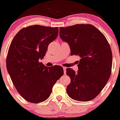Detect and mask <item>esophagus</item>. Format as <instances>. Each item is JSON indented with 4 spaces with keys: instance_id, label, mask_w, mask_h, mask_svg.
<instances>
[{
    "instance_id": "esophagus-1",
    "label": "esophagus",
    "mask_w": 120,
    "mask_h": 120,
    "mask_svg": "<svg viewBox=\"0 0 120 120\" xmlns=\"http://www.w3.org/2000/svg\"><path fill=\"white\" fill-rule=\"evenodd\" d=\"M66 69H67V68H65V67H63V70H64V74H66Z\"/></svg>"
}]
</instances>
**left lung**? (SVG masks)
Instances as JSON below:
<instances>
[{
	"mask_svg": "<svg viewBox=\"0 0 120 120\" xmlns=\"http://www.w3.org/2000/svg\"><path fill=\"white\" fill-rule=\"evenodd\" d=\"M60 38L67 42L71 55L81 57L75 73L67 69L71 83L67 91L71 99L90 101L99 94L111 74L112 53L109 44L101 32L90 24H77L60 27Z\"/></svg>",
	"mask_w": 120,
	"mask_h": 120,
	"instance_id": "obj_1",
	"label": "left lung"
}]
</instances>
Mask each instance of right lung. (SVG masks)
Returning a JSON list of instances; mask_svg holds the SVG:
<instances>
[{"label":"right lung","mask_w":120,"mask_h":120,"mask_svg":"<svg viewBox=\"0 0 120 120\" xmlns=\"http://www.w3.org/2000/svg\"><path fill=\"white\" fill-rule=\"evenodd\" d=\"M57 27L33 25L20 30L12 40L7 57V68L15 88L26 101L38 103L49 98L63 67L48 68L39 62L48 46L57 38Z\"/></svg>","instance_id":"add662e5"}]
</instances>
